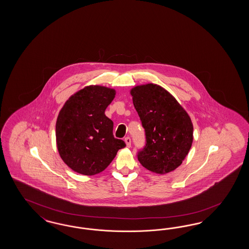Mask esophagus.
Returning a JSON list of instances; mask_svg holds the SVG:
<instances>
[{
	"instance_id": "1",
	"label": "esophagus",
	"mask_w": 249,
	"mask_h": 249,
	"mask_svg": "<svg viewBox=\"0 0 249 249\" xmlns=\"http://www.w3.org/2000/svg\"><path fill=\"white\" fill-rule=\"evenodd\" d=\"M124 141H125V142H126L127 147L130 148V146H131V140H130V138H129V137H126Z\"/></svg>"
}]
</instances>
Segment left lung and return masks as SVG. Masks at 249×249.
<instances>
[{"instance_id":"8db88e82","label":"left lung","mask_w":249,"mask_h":249,"mask_svg":"<svg viewBox=\"0 0 249 249\" xmlns=\"http://www.w3.org/2000/svg\"><path fill=\"white\" fill-rule=\"evenodd\" d=\"M130 95L146 135L139 161L155 174L173 172L192 147L194 127L190 116L173 95L156 84L134 87Z\"/></svg>"}]
</instances>
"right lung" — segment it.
Returning <instances> with one entry per match:
<instances>
[{"mask_svg":"<svg viewBox=\"0 0 249 249\" xmlns=\"http://www.w3.org/2000/svg\"><path fill=\"white\" fill-rule=\"evenodd\" d=\"M115 95L113 89L88 86L68 98L58 114L57 150L64 162L78 174L101 173L126 146L114 138L113 121L105 115Z\"/></svg>","mask_w":249,"mask_h":249,"instance_id":"obj_1","label":"right lung"}]
</instances>
